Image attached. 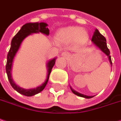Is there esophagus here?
I'll return each mask as SVG.
<instances>
[{"label":"esophagus","mask_w":121,"mask_h":121,"mask_svg":"<svg viewBox=\"0 0 121 121\" xmlns=\"http://www.w3.org/2000/svg\"><path fill=\"white\" fill-rule=\"evenodd\" d=\"M61 56L63 57H64V58H67V57H68L70 56V54H69V53H68V52H63L61 53Z\"/></svg>","instance_id":"34e87169"}]
</instances>
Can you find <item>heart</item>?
I'll use <instances>...</instances> for the list:
<instances>
[{
    "instance_id": "obj_1",
    "label": "heart",
    "mask_w": 121,
    "mask_h": 121,
    "mask_svg": "<svg viewBox=\"0 0 121 121\" xmlns=\"http://www.w3.org/2000/svg\"><path fill=\"white\" fill-rule=\"evenodd\" d=\"M88 38V33L78 26L65 27L57 33V38L64 42H70L75 40L78 43H83L87 40Z\"/></svg>"
}]
</instances>
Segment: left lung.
<instances>
[{
	"instance_id": "obj_1",
	"label": "left lung",
	"mask_w": 121,
	"mask_h": 121,
	"mask_svg": "<svg viewBox=\"0 0 121 121\" xmlns=\"http://www.w3.org/2000/svg\"><path fill=\"white\" fill-rule=\"evenodd\" d=\"M92 42H93V44L99 48H100V50H101L107 56H108V58H109V60L111 64H112V60H111V56L110 55V50L108 49V46H107V43H106V39L102 35L99 31L96 29L95 31L94 32V34L92 35ZM72 92L76 95L77 96H81V97H84V98H86V99H90V98H92L93 96H87V95H82L81 93H79L77 92V91L74 90L73 89H72V88H70Z\"/></svg>"
}]
</instances>
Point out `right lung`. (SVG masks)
Instances as JSON below:
<instances>
[{
    "mask_svg": "<svg viewBox=\"0 0 121 121\" xmlns=\"http://www.w3.org/2000/svg\"><path fill=\"white\" fill-rule=\"evenodd\" d=\"M48 25L45 22H33V23H26L20 29V30L18 31L16 35L11 40V48L9 51V53L7 54V64H6V72L7 74L8 79L11 86L13 88L16 90L18 92L26 96H31L38 94L39 92H42L47 84V82L49 79V75L51 73L52 68L53 67L55 63L56 58H53V60L48 61L47 63V68H48V74L46 77V79L41 86H39L37 88L31 89H24L19 87L17 86L14 82L13 81V79L11 77V68H12V64L14 59V57L16 53L18 52V49L20 46L22 42L24 40L26 37L29 35L30 34L35 33H42L43 34H45L46 35H49V29L46 27Z\"/></svg>",
    "mask_w": 121,
    "mask_h": 121,
    "instance_id": "1",
    "label": "right lung"
}]
</instances>
